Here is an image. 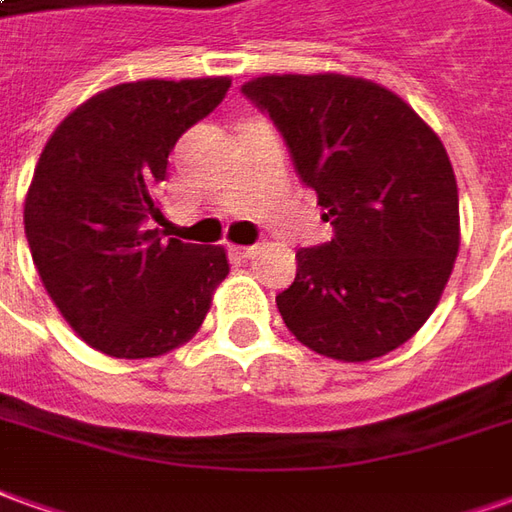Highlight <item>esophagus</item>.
Here are the masks:
<instances>
[{
	"instance_id": "1",
	"label": "esophagus",
	"mask_w": 512,
	"mask_h": 512,
	"mask_svg": "<svg viewBox=\"0 0 512 512\" xmlns=\"http://www.w3.org/2000/svg\"><path fill=\"white\" fill-rule=\"evenodd\" d=\"M228 250H231V256H236V259H253V256L259 253L256 245H248V248H245V245H231Z\"/></svg>"
}]
</instances>
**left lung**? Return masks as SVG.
Masks as SVG:
<instances>
[{"mask_svg": "<svg viewBox=\"0 0 512 512\" xmlns=\"http://www.w3.org/2000/svg\"><path fill=\"white\" fill-rule=\"evenodd\" d=\"M290 147L334 236L295 253L278 312L306 348L368 362L435 312L460 250V200L438 133L390 88L348 74H267L242 86Z\"/></svg>", "mask_w": 512, "mask_h": 512, "instance_id": "obj_1", "label": "left lung"}]
</instances>
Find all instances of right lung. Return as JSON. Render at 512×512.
<instances>
[{
  "instance_id": "obj_1",
  "label": "right lung",
  "mask_w": 512,
  "mask_h": 512,
  "mask_svg": "<svg viewBox=\"0 0 512 512\" xmlns=\"http://www.w3.org/2000/svg\"><path fill=\"white\" fill-rule=\"evenodd\" d=\"M228 77L105 88L63 119L38 158L24 234L49 298L91 348L144 359L183 345L228 276L222 248L161 239L158 186L175 142Z\"/></svg>"
}]
</instances>
